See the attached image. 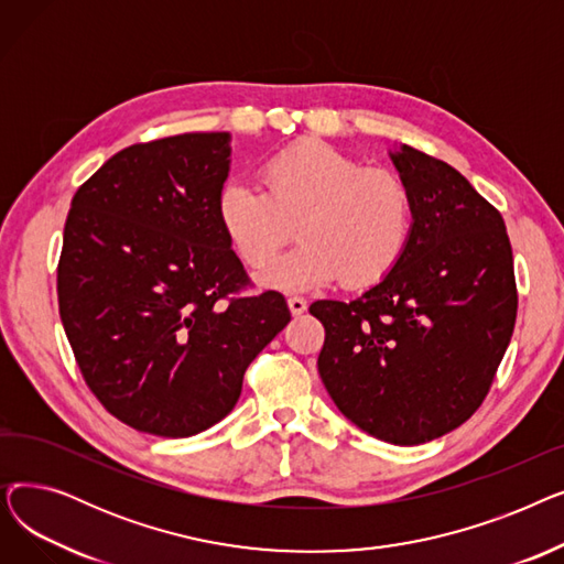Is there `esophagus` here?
<instances>
[{"mask_svg": "<svg viewBox=\"0 0 564 564\" xmlns=\"http://www.w3.org/2000/svg\"><path fill=\"white\" fill-rule=\"evenodd\" d=\"M288 308H290V313H292L294 317H297V315L306 313L308 304H306L304 297H288Z\"/></svg>", "mask_w": 564, "mask_h": 564, "instance_id": "esophagus-1", "label": "esophagus"}]
</instances>
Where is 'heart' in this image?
<instances>
[{"instance_id":"b5f03b06","label":"heart","mask_w":564,"mask_h":564,"mask_svg":"<svg viewBox=\"0 0 564 564\" xmlns=\"http://www.w3.org/2000/svg\"><path fill=\"white\" fill-rule=\"evenodd\" d=\"M264 192L230 181L217 198L219 224L249 267L270 264L292 240L302 245L260 281L281 290H311L336 279L349 290L389 276L406 251L413 196L391 169H366L324 141H300L260 166Z\"/></svg>"}]
</instances>
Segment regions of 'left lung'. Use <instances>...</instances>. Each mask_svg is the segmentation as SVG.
<instances>
[{
  "mask_svg": "<svg viewBox=\"0 0 564 564\" xmlns=\"http://www.w3.org/2000/svg\"><path fill=\"white\" fill-rule=\"evenodd\" d=\"M413 196V228L389 276L351 302L322 300L317 370L345 419L419 446L468 421L489 393L517 319L500 213L451 164L389 153Z\"/></svg>",
  "mask_w": 564,
  "mask_h": 564,
  "instance_id": "1",
  "label": "left lung"
}]
</instances>
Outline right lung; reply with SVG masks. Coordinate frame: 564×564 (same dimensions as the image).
<instances>
[{
	"label": "right lung",
	"mask_w": 564,
	"mask_h": 564,
	"mask_svg": "<svg viewBox=\"0 0 564 564\" xmlns=\"http://www.w3.org/2000/svg\"><path fill=\"white\" fill-rule=\"evenodd\" d=\"M228 171V132H187L123 148L73 196L58 315L88 389L139 432L219 423L290 322L283 294L242 292L217 215Z\"/></svg>",
	"instance_id": "add662e5"
}]
</instances>
